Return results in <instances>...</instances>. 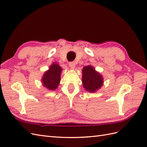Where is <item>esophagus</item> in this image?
Wrapping results in <instances>:
<instances>
[{
    "instance_id": "esophagus-1",
    "label": "esophagus",
    "mask_w": 147,
    "mask_h": 147,
    "mask_svg": "<svg viewBox=\"0 0 147 147\" xmlns=\"http://www.w3.org/2000/svg\"><path fill=\"white\" fill-rule=\"evenodd\" d=\"M69 65L70 68L74 69V68H75V64L74 62H70L69 64Z\"/></svg>"
}]
</instances>
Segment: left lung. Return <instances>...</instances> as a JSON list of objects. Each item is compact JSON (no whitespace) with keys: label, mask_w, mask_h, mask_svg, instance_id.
<instances>
[{"label":"left lung","mask_w":147,"mask_h":147,"mask_svg":"<svg viewBox=\"0 0 147 147\" xmlns=\"http://www.w3.org/2000/svg\"><path fill=\"white\" fill-rule=\"evenodd\" d=\"M82 82L83 87L87 91L94 92L103 84V78L91 65L84 67L82 70Z\"/></svg>","instance_id":"left-lung-1"}]
</instances>
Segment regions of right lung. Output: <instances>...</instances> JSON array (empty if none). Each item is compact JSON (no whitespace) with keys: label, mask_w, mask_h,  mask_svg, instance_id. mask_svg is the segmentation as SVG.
I'll return each mask as SVG.
<instances>
[{"label":"right lung","mask_w":147,"mask_h":147,"mask_svg":"<svg viewBox=\"0 0 147 147\" xmlns=\"http://www.w3.org/2000/svg\"><path fill=\"white\" fill-rule=\"evenodd\" d=\"M61 70L62 69L58 64L53 63L42 77V81L43 86L48 90H56L61 80Z\"/></svg>","instance_id":"obj_1"}]
</instances>
